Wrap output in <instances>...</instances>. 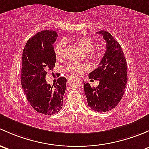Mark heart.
<instances>
[{
  "mask_svg": "<svg viewBox=\"0 0 149 149\" xmlns=\"http://www.w3.org/2000/svg\"><path fill=\"white\" fill-rule=\"evenodd\" d=\"M75 44L83 52H87L88 57L94 61H97L100 57V52L97 49H94V42L88 36H79L74 39ZM66 44L64 41H61L56 44L54 48L55 57L57 60H62L64 58V50ZM90 67L87 64H76L70 63L66 66L65 70L73 76H79L86 72L89 71Z\"/></svg>",
  "mask_w": 149,
  "mask_h": 149,
  "instance_id": "b5f03b06",
  "label": "heart"
}]
</instances>
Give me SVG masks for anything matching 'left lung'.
<instances>
[{
	"label": "left lung",
	"instance_id": "8db88e82",
	"mask_svg": "<svg viewBox=\"0 0 149 149\" xmlns=\"http://www.w3.org/2000/svg\"><path fill=\"white\" fill-rule=\"evenodd\" d=\"M106 41V52L99 67L90 73V79H97V87L84 83L87 104L95 111L104 113L114 108L123 96L128 81L127 63L120 44L106 31L97 32Z\"/></svg>",
	"mask_w": 149,
	"mask_h": 149
}]
</instances>
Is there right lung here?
Returning <instances> with one entry per match:
<instances>
[{"label":"right lung","mask_w":149,"mask_h":149,"mask_svg":"<svg viewBox=\"0 0 149 149\" xmlns=\"http://www.w3.org/2000/svg\"><path fill=\"white\" fill-rule=\"evenodd\" d=\"M57 36L55 31L38 32L27 41L22 55L21 85L27 100L38 113L50 116L63 106L67 82L62 77L51 86L45 79L55 66L54 44Z\"/></svg>","instance_id":"right-lung-1"}]
</instances>
